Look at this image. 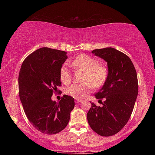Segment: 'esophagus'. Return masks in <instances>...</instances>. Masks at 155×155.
I'll return each instance as SVG.
<instances>
[{
	"label": "esophagus",
	"mask_w": 155,
	"mask_h": 155,
	"mask_svg": "<svg viewBox=\"0 0 155 155\" xmlns=\"http://www.w3.org/2000/svg\"><path fill=\"white\" fill-rule=\"evenodd\" d=\"M82 101V100H81V99H76V103H80Z\"/></svg>",
	"instance_id": "34e87169"
}]
</instances>
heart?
I'll return each instance as SVG.
<instances>
[{"mask_svg":"<svg viewBox=\"0 0 155 155\" xmlns=\"http://www.w3.org/2000/svg\"><path fill=\"white\" fill-rule=\"evenodd\" d=\"M74 69L84 71L82 83L73 84L65 90V93L76 99L84 98L93 90L99 88L106 82L108 77V69L98 60L88 54H80L70 63ZM60 78L65 84L71 81V74L66 64H64L60 71Z\"/></svg>","mask_w":155,"mask_h":155,"instance_id":"b5f03b06","label":"heart"}]
</instances>
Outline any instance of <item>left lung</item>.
I'll return each instance as SVG.
<instances>
[{"mask_svg":"<svg viewBox=\"0 0 155 155\" xmlns=\"http://www.w3.org/2000/svg\"><path fill=\"white\" fill-rule=\"evenodd\" d=\"M107 62L108 73L95 97L102 106L91 103L87 117L90 127L101 136L117 134L128 122L138 92L136 71L127 55L111 47L92 51Z\"/></svg>","mask_w":155,"mask_h":155,"instance_id":"left-lung-1","label":"left lung"}]
</instances>
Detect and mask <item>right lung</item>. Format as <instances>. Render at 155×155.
<instances>
[{
	"label": "right lung",
	"mask_w": 155,
	"mask_h": 155,
	"mask_svg": "<svg viewBox=\"0 0 155 155\" xmlns=\"http://www.w3.org/2000/svg\"><path fill=\"white\" fill-rule=\"evenodd\" d=\"M66 52L43 47L23 61L19 74V94L25 113L37 130L44 134L60 133L70 120L74 100L64 95L59 102L51 101L61 86L60 71Z\"/></svg>",
	"instance_id": "obj_1"
}]
</instances>
